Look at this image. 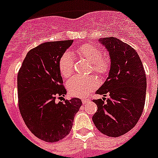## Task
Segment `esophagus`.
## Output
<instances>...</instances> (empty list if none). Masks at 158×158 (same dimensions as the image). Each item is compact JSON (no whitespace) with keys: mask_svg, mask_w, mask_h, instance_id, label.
Here are the masks:
<instances>
[{"mask_svg":"<svg viewBox=\"0 0 158 158\" xmlns=\"http://www.w3.org/2000/svg\"><path fill=\"white\" fill-rule=\"evenodd\" d=\"M81 101H82V102H83V104H86L89 102V99H86V98H82Z\"/></svg>","mask_w":158,"mask_h":158,"instance_id":"1","label":"esophagus"}]
</instances>
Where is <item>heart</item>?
Wrapping results in <instances>:
<instances>
[{
	"label": "heart",
	"instance_id": "b5f03b06",
	"mask_svg": "<svg viewBox=\"0 0 158 158\" xmlns=\"http://www.w3.org/2000/svg\"><path fill=\"white\" fill-rule=\"evenodd\" d=\"M77 53L91 63V71H94L101 78L107 75L110 68V59L106 56H102V51L96 46L84 44L77 50ZM73 69L74 62L71 54L69 52L64 53L59 60L60 73L64 78H69L72 74ZM98 84V81L95 76H74L68 80L66 86L71 96L81 98L96 89Z\"/></svg>",
	"mask_w": 158,
	"mask_h": 158
}]
</instances>
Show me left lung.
I'll return each instance as SVG.
<instances>
[{
    "instance_id": "obj_1",
    "label": "left lung",
    "mask_w": 158,
    "mask_h": 158,
    "mask_svg": "<svg viewBox=\"0 0 158 158\" xmlns=\"http://www.w3.org/2000/svg\"><path fill=\"white\" fill-rule=\"evenodd\" d=\"M109 52V76L97 94L110 98L94 99L98 110L93 116L97 129L109 137H119L132 130L145 104L147 79L136 51L118 38H99Z\"/></svg>"
}]
</instances>
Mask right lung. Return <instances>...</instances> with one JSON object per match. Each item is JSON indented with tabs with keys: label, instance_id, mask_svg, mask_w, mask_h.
<instances>
[{
	"label": "right lung",
	"instance_id": "1",
	"mask_svg": "<svg viewBox=\"0 0 158 158\" xmlns=\"http://www.w3.org/2000/svg\"><path fill=\"white\" fill-rule=\"evenodd\" d=\"M73 40L48 42L31 49L17 77L19 111L28 130L45 142L54 143L69 135L79 98L56 102L66 94L59 70L61 56Z\"/></svg>",
	"mask_w": 158,
	"mask_h": 158
}]
</instances>
